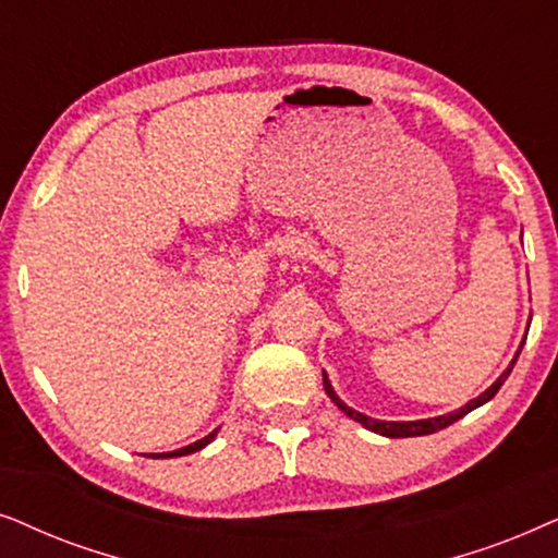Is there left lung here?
<instances>
[{
    "label": "left lung",
    "mask_w": 558,
    "mask_h": 558,
    "mask_svg": "<svg viewBox=\"0 0 558 558\" xmlns=\"http://www.w3.org/2000/svg\"><path fill=\"white\" fill-rule=\"evenodd\" d=\"M521 349H523V347H521ZM521 349H518V354H521ZM518 354H515V360H518ZM515 360L510 362V367L505 369V373H502L500 377H497V380H495L493 385H489V388H487L485 392H482V396H477L474 400H470V403L459 408V411H454V413H444V415H436V418H423V421H377V418H369V415L360 413V411H352V408H349L347 403H341L339 396H337V392H333V388H331L329 377H326V375H324V390H326V396H329V398L333 400V403H337V405L341 408V411H344L352 421L362 423V426L369 428V430H375V434H380V436H390V439H408V436H426V434H436V430L447 428V426H451V423H454V421L464 418V415L470 413V411H474V408L485 405L487 400H493V398H495V392L502 388V383H505V380H508V375H510L512 365H515Z\"/></svg>",
    "instance_id": "8db88e82"
}]
</instances>
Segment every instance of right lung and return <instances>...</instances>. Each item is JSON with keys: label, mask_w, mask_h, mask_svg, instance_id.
I'll return each instance as SVG.
<instances>
[{"label": "right lung", "mask_w": 558, "mask_h": 558, "mask_svg": "<svg viewBox=\"0 0 558 558\" xmlns=\"http://www.w3.org/2000/svg\"><path fill=\"white\" fill-rule=\"evenodd\" d=\"M219 430V428H217ZM217 430H211L209 436H204V439H198V441H193V444H189V447H183V449H175V451H166V454H158L155 459H173V457H185V454H193V451H198V449H204L206 444H211L214 441V436H217Z\"/></svg>", "instance_id": "add662e5"}]
</instances>
